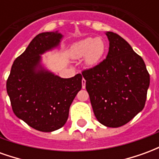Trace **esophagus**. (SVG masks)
<instances>
[{"mask_svg":"<svg viewBox=\"0 0 159 159\" xmlns=\"http://www.w3.org/2000/svg\"><path fill=\"white\" fill-rule=\"evenodd\" d=\"M85 84H86V81L84 78H83L82 80V87H83V89H85Z\"/></svg>","mask_w":159,"mask_h":159,"instance_id":"1","label":"esophagus"}]
</instances>
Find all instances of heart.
<instances>
[{
	"mask_svg": "<svg viewBox=\"0 0 159 159\" xmlns=\"http://www.w3.org/2000/svg\"><path fill=\"white\" fill-rule=\"evenodd\" d=\"M106 52V44L101 38L88 37L75 43L71 48L74 58L85 56V63L88 66H93L100 62Z\"/></svg>",
	"mask_w": 159,
	"mask_h": 159,
	"instance_id": "b5f03b06",
	"label": "heart"
}]
</instances>
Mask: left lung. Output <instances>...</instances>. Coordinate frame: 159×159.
<instances>
[{
  "mask_svg": "<svg viewBox=\"0 0 159 159\" xmlns=\"http://www.w3.org/2000/svg\"><path fill=\"white\" fill-rule=\"evenodd\" d=\"M107 59L83 70L97 120L110 128L129 123L143 110L150 75L142 58L116 33L108 31Z\"/></svg>",
  "mask_w": 159,
  "mask_h": 159,
  "instance_id": "obj_1",
  "label": "left lung"
}]
</instances>
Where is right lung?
Returning a JSON list of instances; mask_svg holds the SVG:
<instances>
[{"mask_svg": "<svg viewBox=\"0 0 159 159\" xmlns=\"http://www.w3.org/2000/svg\"><path fill=\"white\" fill-rule=\"evenodd\" d=\"M62 35L40 33L12 64L7 91L13 112L29 126L52 132L65 125L69 109L82 89L81 74L61 78L41 66V54L59 44Z\"/></svg>", "mask_w": 159, "mask_h": 159, "instance_id": "right-lung-1", "label": "right lung"}]
</instances>
